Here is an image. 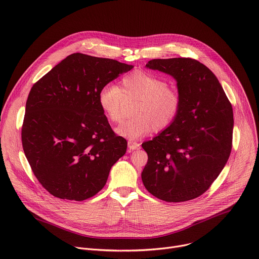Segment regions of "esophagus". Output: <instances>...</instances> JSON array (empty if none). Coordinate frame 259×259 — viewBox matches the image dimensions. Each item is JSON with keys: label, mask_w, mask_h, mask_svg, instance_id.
<instances>
[{"label": "esophagus", "mask_w": 259, "mask_h": 259, "mask_svg": "<svg viewBox=\"0 0 259 259\" xmlns=\"http://www.w3.org/2000/svg\"><path fill=\"white\" fill-rule=\"evenodd\" d=\"M140 147V144L136 141H128V149H129V152L131 151H135V150H138Z\"/></svg>", "instance_id": "obj_1"}]
</instances>
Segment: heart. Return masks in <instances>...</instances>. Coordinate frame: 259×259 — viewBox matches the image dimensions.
<instances>
[{"instance_id": "b5f03b06", "label": "heart", "mask_w": 259, "mask_h": 259, "mask_svg": "<svg viewBox=\"0 0 259 259\" xmlns=\"http://www.w3.org/2000/svg\"><path fill=\"white\" fill-rule=\"evenodd\" d=\"M125 99L138 100L133 110L135 117L121 123L115 131L130 140L142 138L154 128L157 131L166 129L174 122L181 107V96L175 88L168 87L165 79L142 70L125 76L121 87L107 84L98 93L102 113L114 123L123 118Z\"/></svg>"}]
</instances>
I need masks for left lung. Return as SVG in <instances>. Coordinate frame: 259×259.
I'll list each match as a JSON object with an SVG mask.
<instances>
[{
    "mask_svg": "<svg viewBox=\"0 0 259 259\" xmlns=\"http://www.w3.org/2000/svg\"><path fill=\"white\" fill-rule=\"evenodd\" d=\"M145 67L174 78L181 107L169 127L142 143L149 156L142 182L160 200H193L210 188L229 160L232 104L214 73L196 59H153Z\"/></svg>",
    "mask_w": 259,
    "mask_h": 259,
    "instance_id": "obj_1",
    "label": "left lung"
}]
</instances>
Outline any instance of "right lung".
<instances>
[{
    "label": "right lung",
    "mask_w": 259,
    "mask_h": 259,
    "mask_svg": "<svg viewBox=\"0 0 259 259\" xmlns=\"http://www.w3.org/2000/svg\"><path fill=\"white\" fill-rule=\"evenodd\" d=\"M132 68L114 59L73 53L31 87L22 146L34 176L54 197H93L125 155L127 141L110 128L98 93Z\"/></svg>",
    "instance_id": "obj_1"
}]
</instances>
